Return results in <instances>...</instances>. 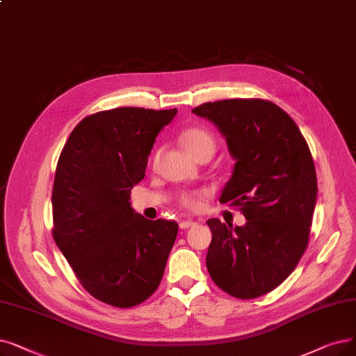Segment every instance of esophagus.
<instances>
[{
    "label": "esophagus",
    "instance_id": "34e87169",
    "mask_svg": "<svg viewBox=\"0 0 356 356\" xmlns=\"http://www.w3.org/2000/svg\"><path fill=\"white\" fill-rule=\"evenodd\" d=\"M193 225H196V222L192 221V220H184V221L180 222V228H181V229H188V228H191V227H193Z\"/></svg>",
    "mask_w": 356,
    "mask_h": 356
}]
</instances>
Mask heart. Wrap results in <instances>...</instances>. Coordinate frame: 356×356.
Instances as JSON below:
<instances>
[{"label": "heart", "instance_id": "b5f03b06", "mask_svg": "<svg viewBox=\"0 0 356 356\" xmlns=\"http://www.w3.org/2000/svg\"><path fill=\"white\" fill-rule=\"evenodd\" d=\"M180 143L189 156L195 160L199 156H212L215 151V140L213 136L200 128H191L184 131L180 136ZM205 195V192H193V193H184L180 196V204L189 209H197L200 205V197Z\"/></svg>", "mask_w": 356, "mask_h": 356}]
</instances>
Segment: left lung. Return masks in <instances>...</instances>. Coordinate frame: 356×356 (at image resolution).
Returning a JSON list of instances; mask_svg holds the SVG:
<instances>
[{"instance_id":"obj_1","label":"left lung","mask_w":356,"mask_h":356,"mask_svg":"<svg viewBox=\"0 0 356 356\" xmlns=\"http://www.w3.org/2000/svg\"><path fill=\"white\" fill-rule=\"evenodd\" d=\"M225 138L233 175L220 202L240 207L241 227L211 218L207 268L222 291L252 300L296 269L310 236L317 176L310 148L289 115L260 99L204 103L192 111Z\"/></svg>"}]
</instances>
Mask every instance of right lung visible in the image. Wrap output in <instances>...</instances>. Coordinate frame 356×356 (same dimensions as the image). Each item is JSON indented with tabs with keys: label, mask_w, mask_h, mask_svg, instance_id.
Returning a JSON list of instances; mask_svg holds the SVG:
<instances>
[{
	"label": "right lung",
	"mask_w": 356,
	"mask_h": 356,
	"mask_svg": "<svg viewBox=\"0 0 356 356\" xmlns=\"http://www.w3.org/2000/svg\"><path fill=\"white\" fill-rule=\"evenodd\" d=\"M177 109L118 107L84 118L60 152L52 191L54 238L81 285L119 308L161 282L179 225L131 207L160 131Z\"/></svg>",
	"instance_id": "obj_1"
}]
</instances>
